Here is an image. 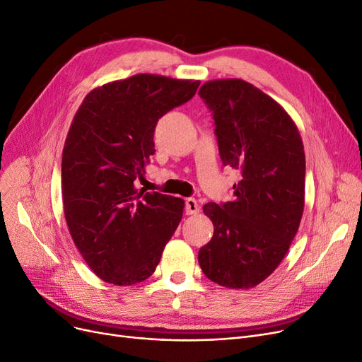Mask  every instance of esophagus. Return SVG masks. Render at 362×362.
Segmentation results:
<instances>
[{
	"label": "esophagus",
	"mask_w": 362,
	"mask_h": 362,
	"mask_svg": "<svg viewBox=\"0 0 362 362\" xmlns=\"http://www.w3.org/2000/svg\"><path fill=\"white\" fill-rule=\"evenodd\" d=\"M185 211H186V215H197V213L199 211V206H198L195 198H186Z\"/></svg>",
	"instance_id": "obj_1"
}]
</instances>
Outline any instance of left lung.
Wrapping results in <instances>:
<instances>
[{
  "instance_id": "obj_1",
  "label": "left lung",
  "mask_w": 362,
  "mask_h": 362,
  "mask_svg": "<svg viewBox=\"0 0 362 362\" xmlns=\"http://www.w3.org/2000/svg\"><path fill=\"white\" fill-rule=\"evenodd\" d=\"M198 93L215 120L223 165L240 173L231 202L203 207L215 231L198 262L211 282L249 289L277 269L298 231L303 140L284 107L242 78L210 80Z\"/></svg>"
}]
</instances>
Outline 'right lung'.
<instances>
[{"instance_id":"right-lung-1","label":"right lung","mask_w":362,"mask_h":362,"mask_svg":"<svg viewBox=\"0 0 362 362\" xmlns=\"http://www.w3.org/2000/svg\"><path fill=\"white\" fill-rule=\"evenodd\" d=\"M199 80L136 74L92 89L62 151V203L73 242L107 284L151 277L183 215L177 197L136 189L155 153L158 120L189 101Z\"/></svg>"}]
</instances>
